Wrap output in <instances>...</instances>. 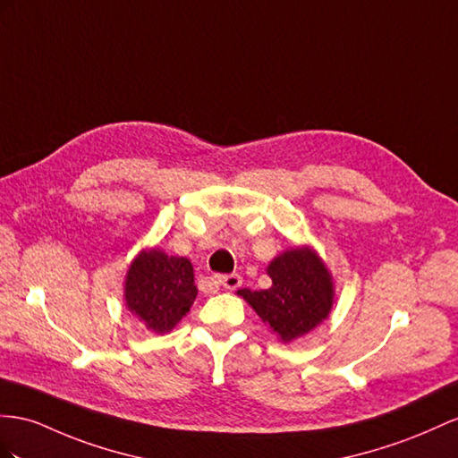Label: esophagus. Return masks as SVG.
<instances>
[{
    "label": "esophagus",
    "instance_id": "esophagus-1",
    "mask_svg": "<svg viewBox=\"0 0 458 458\" xmlns=\"http://www.w3.org/2000/svg\"><path fill=\"white\" fill-rule=\"evenodd\" d=\"M215 280L222 288H226V290H236V288L242 286V276L238 273L218 275V276H215Z\"/></svg>",
    "mask_w": 458,
    "mask_h": 458
}]
</instances>
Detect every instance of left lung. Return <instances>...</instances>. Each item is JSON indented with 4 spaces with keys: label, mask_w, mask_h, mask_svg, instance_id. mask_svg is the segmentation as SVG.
I'll list each match as a JSON object with an SVG mask.
<instances>
[{
    "label": "left lung",
    "mask_w": 458,
    "mask_h": 458,
    "mask_svg": "<svg viewBox=\"0 0 458 458\" xmlns=\"http://www.w3.org/2000/svg\"><path fill=\"white\" fill-rule=\"evenodd\" d=\"M273 286L243 288L238 294L284 343L315 329L333 306V283L325 265L310 250H290L268 265Z\"/></svg>",
    "instance_id": "1"
}]
</instances>
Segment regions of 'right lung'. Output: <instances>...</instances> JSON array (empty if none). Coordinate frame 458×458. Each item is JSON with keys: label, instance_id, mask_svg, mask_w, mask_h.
I'll return each instance as SVG.
<instances>
[{"label": "right lung", "instance_id": "add662e5", "mask_svg": "<svg viewBox=\"0 0 458 458\" xmlns=\"http://www.w3.org/2000/svg\"><path fill=\"white\" fill-rule=\"evenodd\" d=\"M193 265L185 257L143 251L129 267L125 301L147 329L166 333L190 311L197 296Z\"/></svg>", "mask_w": 458, "mask_h": 458}]
</instances>
